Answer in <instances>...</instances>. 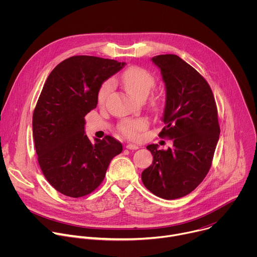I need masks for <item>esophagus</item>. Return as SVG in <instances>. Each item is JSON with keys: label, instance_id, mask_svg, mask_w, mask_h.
<instances>
[{"label": "esophagus", "instance_id": "obj_1", "mask_svg": "<svg viewBox=\"0 0 257 257\" xmlns=\"http://www.w3.org/2000/svg\"><path fill=\"white\" fill-rule=\"evenodd\" d=\"M126 148H127L128 150H138L139 146L136 145V144H133V143H128V144L126 145Z\"/></svg>", "mask_w": 257, "mask_h": 257}]
</instances>
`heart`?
Masks as SVG:
<instances>
[{
  "mask_svg": "<svg viewBox=\"0 0 257 257\" xmlns=\"http://www.w3.org/2000/svg\"><path fill=\"white\" fill-rule=\"evenodd\" d=\"M122 82L127 92L136 99L146 97L156 85V79L151 72L140 67H131L127 69L122 75ZM114 82L106 80L101 84L97 93V100L102 103L106 96L112 91ZM149 126L146 119H125L119 125V130L128 138L137 139L139 133Z\"/></svg>",
  "mask_w": 257,
  "mask_h": 257,
  "instance_id": "b5f03b06",
  "label": "heart"
}]
</instances>
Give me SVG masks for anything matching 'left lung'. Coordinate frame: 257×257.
I'll list each match as a JSON object with an SVG mask.
<instances>
[{
  "label": "left lung",
  "instance_id": "obj_1",
  "mask_svg": "<svg viewBox=\"0 0 257 257\" xmlns=\"http://www.w3.org/2000/svg\"><path fill=\"white\" fill-rule=\"evenodd\" d=\"M161 70L166 88L161 137L173 139V148L146 146L153 164L141 174L144 186L164 199L192 192L205 178L219 136L217 109L206 80L176 55L152 59Z\"/></svg>",
  "mask_w": 257,
  "mask_h": 257
}]
</instances>
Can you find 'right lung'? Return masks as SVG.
Here are the masks:
<instances>
[{
    "instance_id": "1",
    "label": "right lung",
    "mask_w": 257,
    "mask_h": 257,
    "mask_svg": "<svg viewBox=\"0 0 257 257\" xmlns=\"http://www.w3.org/2000/svg\"><path fill=\"white\" fill-rule=\"evenodd\" d=\"M126 63L92 56L70 57L51 72L32 117L40 167L50 184L70 197H82L102 182L123 146L112 136L85 134V115L97 104L101 84Z\"/></svg>"
}]
</instances>
